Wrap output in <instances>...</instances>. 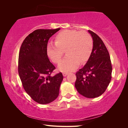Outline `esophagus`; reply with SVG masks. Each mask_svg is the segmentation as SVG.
<instances>
[{
    "label": "esophagus",
    "mask_w": 128,
    "mask_h": 128,
    "mask_svg": "<svg viewBox=\"0 0 128 128\" xmlns=\"http://www.w3.org/2000/svg\"><path fill=\"white\" fill-rule=\"evenodd\" d=\"M68 73H66V72H63V73H62V75H63L64 77L68 75Z\"/></svg>",
    "instance_id": "obj_1"
}]
</instances>
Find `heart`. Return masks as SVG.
I'll use <instances>...</instances> for the list:
<instances>
[{"label":"heart","instance_id":"1","mask_svg":"<svg viewBox=\"0 0 128 128\" xmlns=\"http://www.w3.org/2000/svg\"><path fill=\"white\" fill-rule=\"evenodd\" d=\"M55 42L47 44V55L54 63H58L66 50L67 55L58 66L59 70L64 72L72 71L80 63L87 62L93 48L92 36L85 31L62 30L56 36Z\"/></svg>","mask_w":128,"mask_h":128}]
</instances>
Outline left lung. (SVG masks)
<instances>
[{
	"label": "left lung",
	"instance_id": "obj_1",
	"mask_svg": "<svg viewBox=\"0 0 128 128\" xmlns=\"http://www.w3.org/2000/svg\"><path fill=\"white\" fill-rule=\"evenodd\" d=\"M92 37L93 48L88 62L76 73L75 87L84 96L94 98L107 89L112 78V64L110 54L101 38L88 30Z\"/></svg>",
	"mask_w": 128,
	"mask_h": 128
}]
</instances>
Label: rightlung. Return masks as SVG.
I'll use <instances>...</instances> for the list:
<instances>
[{
	"label": "right lung",
	"mask_w": 128,
	"mask_h": 128,
	"mask_svg": "<svg viewBox=\"0 0 128 128\" xmlns=\"http://www.w3.org/2000/svg\"><path fill=\"white\" fill-rule=\"evenodd\" d=\"M60 29L34 30L25 38L19 52L18 71L23 88L32 99L42 104L58 98L63 79L61 72L51 76L55 67L46 50L50 38Z\"/></svg>",
	"instance_id": "add662e5"
}]
</instances>
